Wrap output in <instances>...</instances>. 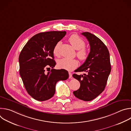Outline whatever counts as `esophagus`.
<instances>
[{"mask_svg": "<svg viewBox=\"0 0 131 131\" xmlns=\"http://www.w3.org/2000/svg\"><path fill=\"white\" fill-rule=\"evenodd\" d=\"M68 73H69V79L72 78V74H71V73L70 72H69Z\"/></svg>", "mask_w": 131, "mask_h": 131, "instance_id": "obj_1", "label": "esophagus"}]
</instances>
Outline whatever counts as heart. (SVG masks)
<instances>
[{"mask_svg":"<svg viewBox=\"0 0 131 131\" xmlns=\"http://www.w3.org/2000/svg\"><path fill=\"white\" fill-rule=\"evenodd\" d=\"M68 41L72 47L77 50L76 55L78 58L81 61H84L86 60L89 55L88 50L84 48L85 42L76 35H72L68 39ZM61 42L57 43L53 49V52L55 56L59 55V48ZM79 63L77 60H69L67 59H62L58 62V66L62 69L70 70L76 68L78 66Z\"/></svg>","mask_w":131,"mask_h":131,"instance_id":"obj_1","label":"heart"}]
</instances>
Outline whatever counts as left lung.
<instances>
[{
  "instance_id": "8db88e82",
  "label": "left lung",
  "mask_w": 131,
  "mask_h": 131,
  "mask_svg": "<svg viewBox=\"0 0 131 131\" xmlns=\"http://www.w3.org/2000/svg\"><path fill=\"white\" fill-rule=\"evenodd\" d=\"M89 42L90 52L85 62L74 72L85 71L86 74H73V77L80 83V87L73 91L74 95L84 101L97 97L104 90L111 71L109 51L103 42L89 32L81 34Z\"/></svg>"
}]
</instances>
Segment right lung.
Here are the masks:
<instances>
[{
  "instance_id": "1",
  "label": "right lung",
  "mask_w": 131,
  "mask_h": 131,
  "mask_svg": "<svg viewBox=\"0 0 131 131\" xmlns=\"http://www.w3.org/2000/svg\"><path fill=\"white\" fill-rule=\"evenodd\" d=\"M66 34L65 31H51L36 34L20 54L21 77L27 93L37 101L51 99L55 92L56 83L68 78V72L65 69H52L46 71V69L55 66L53 50Z\"/></svg>"
}]
</instances>
